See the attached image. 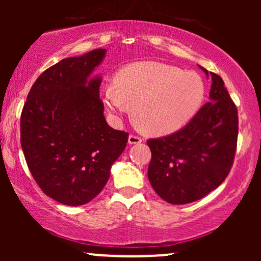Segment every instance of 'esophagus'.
Returning <instances> with one entry per match:
<instances>
[{
	"instance_id": "esophagus-1",
	"label": "esophagus",
	"mask_w": 261,
	"mask_h": 261,
	"mask_svg": "<svg viewBox=\"0 0 261 261\" xmlns=\"http://www.w3.org/2000/svg\"><path fill=\"white\" fill-rule=\"evenodd\" d=\"M141 142H142V139H141L140 136H137V135L131 134L130 136H128V143H130V145H136V143Z\"/></svg>"
}]
</instances>
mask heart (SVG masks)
I'll use <instances>...</instances> for the list:
<instances>
[{"label": "heart", "instance_id": "b5f03b06", "mask_svg": "<svg viewBox=\"0 0 261 261\" xmlns=\"http://www.w3.org/2000/svg\"><path fill=\"white\" fill-rule=\"evenodd\" d=\"M205 86L199 74L155 61L137 62L122 68L115 86L107 87L104 99L115 114L134 107L139 126L149 134L174 133L201 107Z\"/></svg>", "mask_w": 261, "mask_h": 261}]
</instances>
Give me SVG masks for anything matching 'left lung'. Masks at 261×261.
Listing matches in <instances>:
<instances>
[{
	"label": "left lung",
	"mask_w": 261,
	"mask_h": 261,
	"mask_svg": "<svg viewBox=\"0 0 261 261\" xmlns=\"http://www.w3.org/2000/svg\"><path fill=\"white\" fill-rule=\"evenodd\" d=\"M210 74V101L187 126L147 141L152 153L149 182L164 201L173 205L194 202L220 187L234 161L238 110L223 80Z\"/></svg>",
	"instance_id": "1"
}]
</instances>
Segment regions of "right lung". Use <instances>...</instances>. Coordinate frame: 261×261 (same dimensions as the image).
<instances>
[{
  "instance_id": "obj_1",
  "label": "right lung",
  "mask_w": 261,
  "mask_h": 261,
  "mask_svg": "<svg viewBox=\"0 0 261 261\" xmlns=\"http://www.w3.org/2000/svg\"><path fill=\"white\" fill-rule=\"evenodd\" d=\"M106 49L67 58L45 70L20 115V145L39 188L60 203L80 206L106 187L128 134L104 118L101 80H88Z\"/></svg>"
}]
</instances>
